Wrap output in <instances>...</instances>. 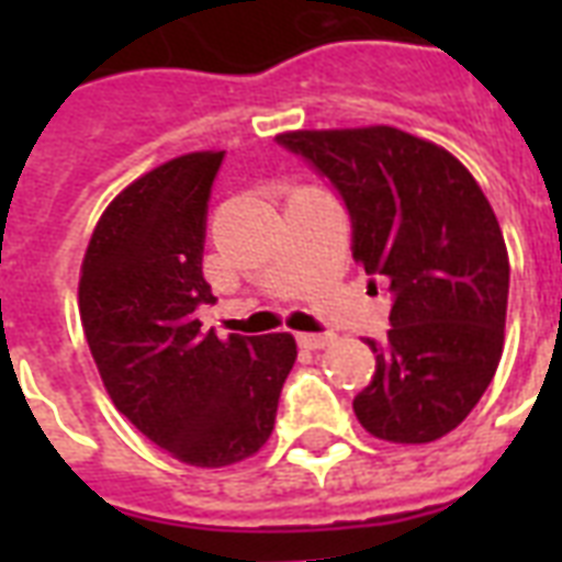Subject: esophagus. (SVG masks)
Masks as SVG:
<instances>
[{
  "label": "esophagus",
  "instance_id": "34e87169",
  "mask_svg": "<svg viewBox=\"0 0 562 562\" xmlns=\"http://www.w3.org/2000/svg\"><path fill=\"white\" fill-rule=\"evenodd\" d=\"M335 341V335L329 333H300L297 335V344L303 350H324L329 344Z\"/></svg>",
  "mask_w": 562,
  "mask_h": 562
}]
</instances>
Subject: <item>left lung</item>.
Segmentation results:
<instances>
[{
    "instance_id": "1",
    "label": "left lung",
    "mask_w": 562,
    "mask_h": 562,
    "mask_svg": "<svg viewBox=\"0 0 562 562\" xmlns=\"http://www.w3.org/2000/svg\"><path fill=\"white\" fill-rule=\"evenodd\" d=\"M277 143L329 180L350 212L352 259L391 291L375 373L352 400L370 435L431 443L461 426L505 344L510 262L470 171L396 127L294 131Z\"/></svg>"
}]
</instances>
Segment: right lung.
<instances>
[{
	"label": "right lung",
	"instance_id": "obj_1",
	"mask_svg": "<svg viewBox=\"0 0 562 562\" xmlns=\"http://www.w3.org/2000/svg\"><path fill=\"white\" fill-rule=\"evenodd\" d=\"M224 151L169 160L101 215L78 306L110 400L148 440L192 467L245 461L271 437L297 344L289 333H203L206 212Z\"/></svg>",
	"mask_w": 562,
	"mask_h": 562
}]
</instances>
